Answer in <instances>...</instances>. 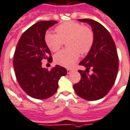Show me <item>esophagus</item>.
Instances as JSON below:
<instances>
[{
  "mask_svg": "<svg viewBox=\"0 0 130 130\" xmlns=\"http://www.w3.org/2000/svg\"><path fill=\"white\" fill-rule=\"evenodd\" d=\"M71 72H72L71 69H67V73H68V74H70V73H71Z\"/></svg>",
  "mask_w": 130,
  "mask_h": 130,
  "instance_id": "esophagus-1",
  "label": "esophagus"
}]
</instances>
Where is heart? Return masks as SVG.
I'll use <instances>...</instances> for the list:
<instances>
[{
  "instance_id": "b5f03b06",
  "label": "heart",
  "mask_w": 130,
  "mask_h": 130,
  "mask_svg": "<svg viewBox=\"0 0 130 130\" xmlns=\"http://www.w3.org/2000/svg\"><path fill=\"white\" fill-rule=\"evenodd\" d=\"M56 34L46 32V44L52 52H57L65 42L69 48L63 50L54 56L56 63L71 67L78 59L80 53L86 54L90 51L94 42V33L88 26L74 21H67L59 25L55 29Z\"/></svg>"
}]
</instances>
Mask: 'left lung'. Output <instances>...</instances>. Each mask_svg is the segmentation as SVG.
Instances as JSON below:
<instances>
[{"mask_svg": "<svg viewBox=\"0 0 130 130\" xmlns=\"http://www.w3.org/2000/svg\"><path fill=\"white\" fill-rule=\"evenodd\" d=\"M91 25L94 42L85 58L79 63L86 71L78 70L80 80L73 85L76 94L88 101H95L105 97L115 84L118 71V56L115 42L107 29L91 19H82ZM92 74H89V69Z\"/></svg>", "mask_w": 130, "mask_h": 130, "instance_id": "8db88e82", "label": "left lung"}]
</instances>
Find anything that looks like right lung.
I'll use <instances>...</instances> for the list:
<instances>
[{
  "instance_id": "obj_1",
  "label": "right lung",
  "mask_w": 130,
  "mask_h": 130,
  "mask_svg": "<svg viewBox=\"0 0 130 130\" xmlns=\"http://www.w3.org/2000/svg\"><path fill=\"white\" fill-rule=\"evenodd\" d=\"M57 21H40L27 29L20 37L13 56V68L18 83L29 96L45 99L55 94L58 81L67 71L56 65L51 71L42 67V61H52L50 49L44 40L47 29Z\"/></svg>"
}]
</instances>
